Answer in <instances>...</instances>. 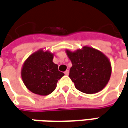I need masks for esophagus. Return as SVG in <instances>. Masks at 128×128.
<instances>
[{
  "mask_svg": "<svg viewBox=\"0 0 128 128\" xmlns=\"http://www.w3.org/2000/svg\"><path fill=\"white\" fill-rule=\"evenodd\" d=\"M69 73H70V71H69L68 70H66V71L64 72V74H65L66 75H68V74H69Z\"/></svg>",
  "mask_w": 128,
  "mask_h": 128,
  "instance_id": "obj_1",
  "label": "esophagus"
}]
</instances>
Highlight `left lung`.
<instances>
[{
	"label": "left lung",
	"instance_id": "obj_1",
	"mask_svg": "<svg viewBox=\"0 0 128 128\" xmlns=\"http://www.w3.org/2000/svg\"><path fill=\"white\" fill-rule=\"evenodd\" d=\"M66 52L72 64L69 77L78 90L93 94L106 86L112 74V66L103 53L88 46L74 52L69 50Z\"/></svg>",
	"mask_w": 128,
	"mask_h": 128
}]
</instances>
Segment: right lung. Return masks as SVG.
Wrapping results in <instances>:
<instances>
[{
	"label": "right lung",
	"instance_id": "right-lung-1",
	"mask_svg": "<svg viewBox=\"0 0 128 128\" xmlns=\"http://www.w3.org/2000/svg\"><path fill=\"white\" fill-rule=\"evenodd\" d=\"M54 54L39 50L26 58L21 74L26 87L32 93L40 96L51 94L56 88L58 80L64 74L58 71L53 62Z\"/></svg>",
	"mask_w": 128,
	"mask_h": 128
}]
</instances>
